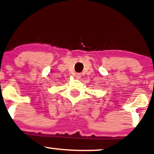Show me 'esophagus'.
I'll use <instances>...</instances> for the list:
<instances>
[{"label": "esophagus", "mask_w": 154, "mask_h": 154, "mask_svg": "<svg viewBox=\"0 0 154 154\" xmlns=\"http://www.w3.org/2000/svg\"><path fill=\"white\" fill-rule=\"evenodd\" d=\"M75 77H76V78H77V79H79V78H81L82 75H81L80 73H77V74H76Z\"/></svg>", "instance_id": "obj_1"}]
</instances>
